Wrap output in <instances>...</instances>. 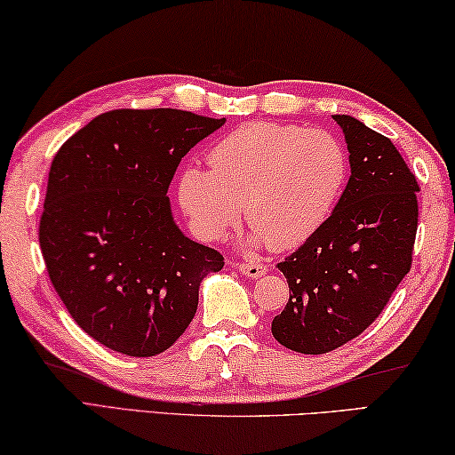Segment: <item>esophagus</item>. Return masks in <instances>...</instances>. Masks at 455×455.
I'll use <instances>...</instances> for the list:
<instances>
[{
	"mask_svg": "<svg viewBox=\"0 0 455 455\" xmlns=\"http://www.w3.org/2000/svg\"><path fill=\"white\" fill-rule=\"evenodd\" d=\"M237 272L240 274H243L245 278H251V280H256V278H259V276H264L266 274V264H262V262H248V264H235L234 266Z\"/></svg>",
	"mask_w": 455,
	"mask_h": 455,
	"instance_id": "1",
	"label": "esophagus"
}]
</instances>
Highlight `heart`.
<instances>
[{
  "label": "heart",
  "mask_w": 455,
  "mask_h": 455,
  "mask_svg": "<svg viewBox=\"0 0 455 455\" xmlns=\"http://www.w3.org/2000/svg\"><path fill=\"white\" fill-rule=\"evenodd\" d=\"M210 167H185L179 205L199 237L218 242L245 220L251 242L294 250L310 240L345 191L348 157L337 137L294 124L248 123L210 151Z\"/></svg>",
  "instance_id": "b5f03b06"
}]
</instances>
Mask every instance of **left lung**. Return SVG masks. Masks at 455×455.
I'll return each mask as SVG.
<instances>
[{
  "mask_svg": "<svg viewBox=\"0 0 455 455\" xmlns=\"http://www.w3.org/2000/svg\"><path fill=\"white\" fill-rule=\"evenodd\" d=\"M332 118L351 177L324 226L278 264L290 298L272 334L304 355L334 351L381 315L411 267L417 232L419 185L395 145L359 118Z\"/></svg>",
  "mask_w": 455,
  "mask_h": 455,
  "instance_id": "obj_1",
  "label": "left lung"
}]
</instances>
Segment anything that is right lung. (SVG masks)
Listing matches in <instances>:
<instances>
[{"label": "right lung", "mask_w": 455, "mask_h": 455, "mask_svg": "<svg viewBox=\"0 0 455 455\" xmlns=\"http://www.w3.org/2000/svg\"><path fill=\"white\" fill-rule=\"evenodd\" d=\"M177 108L99 115L52 161L40 248L70 316L100 345L155 356L196 316L220 251L173 220L167 189L179 163L223 126Z\"/></svg>", "instance_id": "1"}]
</instances>
